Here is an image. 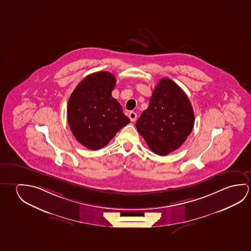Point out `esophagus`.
I'll return each instance as SVG.
<instances>
[{"mask_svg":"<svg viewBox=\"0 0 251 251\" xmlns=\"http://www.w3.org/2000/svg\"><path fill=\"white\" fill-rule=\"evenodd\" d=\"M128 117H129V119H130L131 122H135L136 120V117H137V115H136L135 112H129L128 113Z\"/></svg>","mask_w":251,"mask_h":251,"instance_id":"obj_1","label":"esophagus"}]
</instances>
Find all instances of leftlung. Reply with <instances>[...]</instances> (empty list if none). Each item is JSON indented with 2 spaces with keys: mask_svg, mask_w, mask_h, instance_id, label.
<instances>
[{
  "mask_svg": "<svg viewBox=\"0 0 251 251\" xmlns=\"http://www.w3.org/2000/svg\"><path fill=\"white\" fill-rule=\"evenodd\" d=\"M194 114L185 92L168 78H161L150 105L136 121V128L149 148L166 156L185 143L193 130Z\"/></svg>",
  "mask_w": 251,
  "mask_h": 251,
  "instance_id": "left-lung-1",
  "label": "left lung"
}]
</instances>
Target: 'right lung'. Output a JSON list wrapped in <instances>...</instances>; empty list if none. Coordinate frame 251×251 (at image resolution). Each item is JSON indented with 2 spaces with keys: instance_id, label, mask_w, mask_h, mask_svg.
I'll list each match as a JSON object with an SVG mask.
<instances>
[{
  "instance_id": "obj_1",
  "label": "right lung",
  "mask_w": 251,
  "mask_h": 251,
  "mask_svg": "<svg viewBox=\"0 0 251 251\" xmlns=\"http://www.w3.org/2000/svg\"><path fill=\"white\" fill-rule=\"evenodd\" d=\"M115 76L98 72L86 76L76 86L67 104V120L78 143L97 151L107 145L122 127L129 124L115 98Z\"/></svg>"
}]
</instances>
